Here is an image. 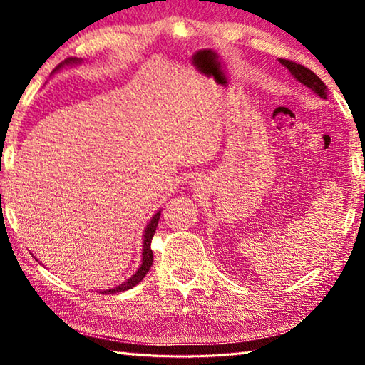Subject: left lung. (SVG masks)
<instances>
[{"label": "left lung", "mask_w": 365, "mask_h": 365, "mask_svg": "<svg viewBox=\"0 0 365 365\" xmlns=\"http://www.w3.org/2000/svg\"><path fill=\"white\" fill-rule=\"evenodd\" d=\"M280 63L282 66H285L289 72H292V76L298 80V82L306 85L307 88H311L314 91V93L327 100L325 83L311 69H307V67L301 66L298 63H293V61H288V59H280Z\"/></svg>", "instance_id": "obj_1"}]
</instances>
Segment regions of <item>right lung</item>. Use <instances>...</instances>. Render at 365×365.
I'll return each instance as SVG.
<instances>
[{
    "instance_id": "obj_1",
    "label": "right lung",
    "mask_w": 365,
    "mask_h": 365,
    "mask_svg": "<svg viewBox=\"0 0 365 365\" xmlns=\"http://www.w3.org/2000/svg\"><path fill=\"white\" fill-rule=\"evenodd\" d=\"M78 63L77 58H67L64 63H61L56 69H61L64 64H76ZM159 215H160V211L156 212L151 217L150 224L146 225L145 228V235H143V259H141V265L138 267V270L135 272V274L130 277V279L125 280L123 283H120L119 287L115 288H110V289H104V292L101 293H108V294H113V293H120V292H127V289L133 288L135 285H138V283L145 279V275L148 274V270L151 269L153 265V251H151V240L154 237V233H156V227H158V222H159Z\"/></svg>"
}]
</instances>
